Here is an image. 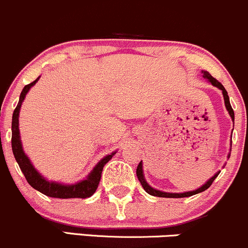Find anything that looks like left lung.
<instances>
[{"label": "left lung", "mask_w": 248, "mask_h": 248, "mask_svg": "<svg viewBox=\"0 0 248 248\" xmlns=\"http://www.w3.org/2000/svg\"><path fill=\"white\" fill-rule=\"evenodd\" d=\"M202 74H203V78H206L207 80H208L210 84L213 85V86L217 87V89L221 90L222 91V94H223V100H225V105H226V108H227L228 113H230L232 121L234 122V111L233 108H232L231 106V103H230V97H228L227 94V91L225 90V87L222 86V84L219 82L215 78H213L212 76L208 73L207 71H202ZM231 156V154L228 155V157ZM136 174H137V177L138 180H140V185H142V187L144 188V190L146 191L148 194H150V195L153 196H158V198H172V199H176V198H188V196H191V195H195V194H199V193H202V191H204L206 189H208L210 186H212V183L214 182L215 178L217 177V175L220 174V171H217V174L214 175L212 178H209L208 181H207L206 183H204L202 187H200L198 189H195V190H191V191H186V193H166V191H161V190H157V189L150 187V186L146 183L145 178H144V174H143V164H142V161L140 162V164H138L137 167V170H136Z\"/></svg>", "instance_id": "8db88e82"}]
</instances>
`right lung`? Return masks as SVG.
<instances>
[{"label":"right lung","instance_id":"right-lung-1","mask_svg":"<svg viewBox=\"0 0 248 248\" xmlns=\"http://www.w3.org/2000/svg\"><path fill=\"white\" fill-rule=\"evenodd\" d=\"M40 79L36 78L35 80L31 84L26 85L23 87L22 92L20 94V100L16 108L14 110L13 113V122H12V149L13 154H14L15 159H16L18 167H20L21 171L25 175L26 180L29 185L34 189L40 191V193L45 194V195L50 196V198H57V199H86L92 196L94 191L97 190L98 185H99L100 177H102L103 168L112 158V156L116 154V151L110 155L105 156L103 159L98 162V164L93 168V170L86 177V180H82L80 182L74 183V185H63V183L53 182V181L46 180L38 170L34 168L31 164V159L26 155L25 151L22 149V143H21L20 137V129H18V116H20V108L22 105V102L25 100L26 94H27L31 86L36 84Z\"/></svg>","mask_w":248,"mask_h":248}]
</instances>
